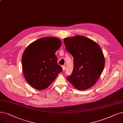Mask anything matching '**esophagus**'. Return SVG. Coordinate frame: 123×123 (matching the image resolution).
I'll return each instance as SVG.
<instances>
[{
    "label": "esophagus",
    "instance_id": "obj_1",
    "mask_svg": "<svg viewBox=\"0 0 123 123\" xmlns=\"http://www.w3.org/2000/svg\"><path fill=\"white\" fill-rule=\"evenodd\" d=\"M62 69H63V71H64L65 70V66L63 65L62 66Z\"/></svg>",
    "mask_w": 123,
    "mask_h": 123
}]
</instances>
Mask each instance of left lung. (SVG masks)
<instances>
[{"label": "left lung", "instance_id": "8db88e82", "mask_svg": "<svg viewBox=\"0 0 123 123\" xmlns=\"http://www.w3.org/2000/svg\"><path fill=\"white\" fill-rule=\"evenodd\" d=\"M66 49L74 57V69L66 79L79 90L91 88L101 75L105 65L99 45L83 36L64 39Z\"/></svg>", "mask_w": 123, "mask_h": 123}]
</instances>
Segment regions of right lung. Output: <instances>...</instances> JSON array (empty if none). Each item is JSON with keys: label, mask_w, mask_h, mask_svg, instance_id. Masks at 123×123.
<instances>
[{"label": "right lung", "mask_w": 123, "mask_h": 123, "mask_svg": "<svg viewBox=\"0 0 123 123\" xmlns=\"http://www.w3.org/2000/svg\"><path fill=\"white\" fill-rule=\"evenodd\" d=\"M61 45V40L57 37H43L25 50L22 60L23 70L26 81L34 88L46 89L62 71L55 55Z\"/></svg>", "instance_id": "right-lung-1"}]
</instances>
